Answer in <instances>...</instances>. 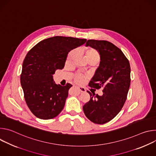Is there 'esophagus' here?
I'll return each instance as SVG.
<instances>
[{"instance_id": "esophagus-1", "label": "esophagus", "mask_w": 156, "mask_h": 156, "mask_svg": "<svg viewBox=\"0 0 156 156\" xmlns=\"http://www.w3.org/2000/svg\"><path fill=\"white\" fill-rule=\"evenodd\" d=\"M78 90L80 91L81 93H85L86 92V90L85 88L83 87H78Z\"/></svg>"}]
</instances>
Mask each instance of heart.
<instances>
[{"label": "heart", "mask_w": 156, "mask_h": 156, "mask_svg": "<svg viewBox=\"0 0 156 156\" xmlns=\"http://www.w3.org/2000/svg\"><path fill=\"white\" fill-rule=\"evenodd\" d=\"M77 51L76 49H74L71 51L69 54L67 55L66 58V63H70L73 59L75 58L76 55ZM85 55L86 57L87 60L90 62L91 61H97L99 62L100 60V55L97 50L93 48H89L85 50ZM87 78V75H84L80 73H76L73 77L74 81L78 83L81 84L84 82L86 79Z\"/></svg>", "instance_id": "1"}]
</instances>
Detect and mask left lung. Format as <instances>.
<instances>
[{"instance_id":"1","label":"left lung","mask_w":156,"mask_h":156,"mask_svg":"<svg viewBox=\"0 0 156 156\" xmlns=\"http://www.w3.org/2000/svg\"><path fill=\"white\" fill-rule=\"evenodd\" d=\"M98 51L101 62L89 86L99 90V96L87 91L91 97L83 107L86 117L96 124L112 120L122 108L130 86V65L122 51L112 42L104 40L89 39L86 43Z\"/></svg>"}]
</instances>
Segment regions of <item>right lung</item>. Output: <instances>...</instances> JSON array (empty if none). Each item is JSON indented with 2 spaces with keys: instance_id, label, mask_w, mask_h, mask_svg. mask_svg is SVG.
I'll return each instance as SVG.
<instances>
[{
  "instance_id": "add662e5",
  "label": "right lung",
  "mask_w": 156,
  "mask_h": 156,
  "mask_svg": "<svg viewBox=\"0 0 156 156\" xmlns=\"http://www.w3.org/2000/svg\"><path fill=\"white\" fill-rule=\"evenodd\" d=\"M86 42V39L54 36L40 41L27 54L20 82L26 103L36 117L52 119L63 110L72 85L56 84L52 75L64 67L71 50Z\"/></svg>"
}]
</instances>
